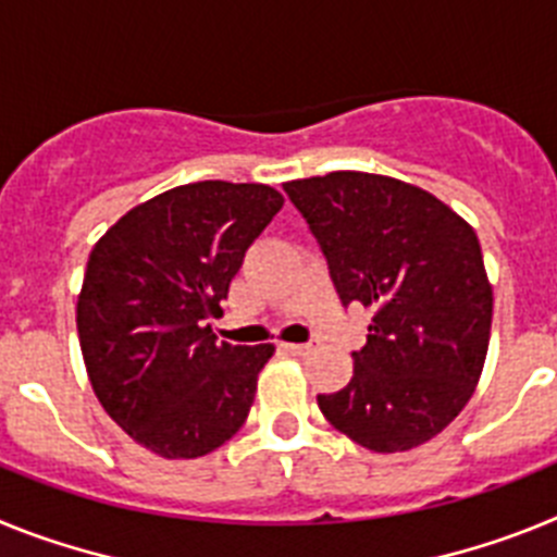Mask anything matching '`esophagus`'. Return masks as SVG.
I'll use <instances>...</instances> for the list:
<instances>
[{
  "instance_id": "34e87169",
  "label": "esophagus",
  "mask_w": 557,
  "mask_h": 557,
  "mask_svg": "<svg viewBox=\"0 0 557 557\" xmlns=\"http://www.w3.org/2000/svg\"><path fill=\"white\" fill-rule=\"evenodd\" d=\"M287 351L295 357H309L314 351V343H293V346H287Z\"/></svg>"
}]
</instances>
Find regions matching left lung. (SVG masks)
Wrapping results in <instances>:
<instances>
[{
  "instance_id": "1",
  "label": "left lung",
  "mask_w": 557,
  "mask_h": 557,
  "mask_svg": "<svg viewBox=\"0 0 557 557\" xmlns=\"http://www.w3.org/2000/svg\"><path fill=\"white\" fill-rule=\"evenodd\" d=\"M339 301L373 307L343 391L318 396L329 424L371 451H407L446 430L480 382L491 293L480 239L435 195L339 170L287 181Z\"/></svg>"
}]
</instances>
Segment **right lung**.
<instances>
[{
  "instance_id": "obj_1",
  "label": "right lung",
  "mask_w": 557,
  "mask_h": 557,
  "mask_svg": "<svg viewBox=\"0 0 557 557\" xmlns=\"http://www.w3.org/2000/svg\"><path fill=\"white\" fill-rule=\"evenodd\" d=\"M282 206L264 184L175 186L127 211L88 256L83 362L108 416L145 449L191 460L245 424L275 348L218 343L209 318Z\"/></svg>"
}]
</instances>
